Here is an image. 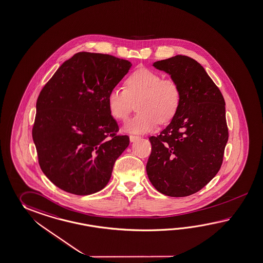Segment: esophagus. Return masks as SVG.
<instances>
[{
	"label": "esophagus",
	"instance_id": "obj_1",
	"mask_svg": "<svg viewBox=\"0 0 263 263\" xmlns=\"http://www.w3.org/2000/svg\"><path fill=\"white\" fill-rule=\"evenodd\" d=\"M129 139H130L131 142H134V141H137V140H139L140 137H138V136H132V135H131V136L129 137Z\"/></svg>",
	"mask_w": 263,
	"mask_h": 263
}]
</instances>
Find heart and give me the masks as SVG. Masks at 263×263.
Instances as JSON below:
<instances>
[{"label":"heart","instance_id":"b5f03b06","mask_svg":"<svg viewBox=\"0 0 263 263\" xmlns=\"http://www.w3.org/2000/svg\"><path fill=\"white\" fill-rule=\"evenodd\" d=\"M181 101L179 84L173 79H162L158 72L139 68L124 82V89L113 87L107 95L109 113L116 120L124 121L136 103L138 113L123 125L129 134H145L166 123L177 114Z\"/></svg>","mask_w":263,"mask_h":263}]
</instances>
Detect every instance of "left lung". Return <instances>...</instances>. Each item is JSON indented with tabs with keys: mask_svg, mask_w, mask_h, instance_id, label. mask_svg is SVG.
<instances>
[{
	"mask_svg": "<svg viewBox=\"0 0 263 263\" xmlns=\"http://www.w3.org/2000/svg\"><path fill=\"white\" fill-rule=\"evenodd\" d=\"M153 66L179 84L181 101L166 128L149 138L146 172L159 192L187 197L202 189L222 164L228 141L224 99L194 59L177 55Z\"/></svg>",
	"mask_w": 263,
	"mask_h": 263,
	"instance_id": "obj_1",
	"label": "left lung"
}]
</instances>
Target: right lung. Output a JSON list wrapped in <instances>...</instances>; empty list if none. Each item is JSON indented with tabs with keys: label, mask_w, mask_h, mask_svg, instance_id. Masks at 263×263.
<instances>
[{
	"label": "right lung",
	"mask_w": 263,
	"mask_h": 263,
	"mask_svg": "<svg viewBox=\"0 0 263 263\" xmlns=\"http://www.w3.org/2000/svg\"><path fill=\"white\" fill-rule=\"evenodd\" d=\"M131 66L107 54L79 52L41 91L33 141L42 171L60 189L85 196L108 183L129 137L116 135L107 95Z\"/></svg>",
	"instance_id": "1"
}]
</instances>
